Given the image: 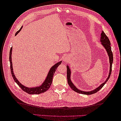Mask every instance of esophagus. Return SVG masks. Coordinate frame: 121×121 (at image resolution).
Returning <instances> with one entry per match:
<instances>
[{
	"label": "esophagus",
	"mask_w": 121,
	"mask_h": 121,
	"mask_svg": "<svg viewBox=\"0 0 121 121\" xmlns=\"http://www.w3.org/2000/svg\"><path fill=\"white\" fill-rule=\"evenodd\" d=\"M68 57H65L64 58V60L65 61H68Z\"/></svg>",
	"instance_id": "esophagus-1"
}]
</instances>
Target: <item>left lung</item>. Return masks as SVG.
I'll use <instances>...</instances> for the list:
<instances>
[{"mask_svg": "<svg viewBox=\"0 0 121 121\" xmlns=\"http://www.w3.org/2000/svg\"><path fill=\"white\" fill-rule=\"evenodd\" d=\"M100 41L101 42V44L102 45V46H103L104 47V48L106 49V51L107 52L108 56L109 57V64H110V68H109L110 69H109V72L108 77L107 78V79H106L105 81H104V82L102 83L99 86H98L97 88H96V89H94L92 91H81V90L78 89L77 88H76V87L72 82L71 80V69H69V65H67V68L68 83L69 84V86H70L71 88L76 92L83 94H86V95H91V94H94L95 93L97 92V91H98L100 89H101L102 87H103V86L104 85V84L107 83V82L109 79V77H110V76L111 75V72H112V61H113V54H112V50H111L110 41H109V40L108 38V37H107V36L105 35L104 32L103 31H102V33L101 34V37H100Z\"/></svg>", "mask_w": 121, "mask_h": 121, "instance_id": "1", "label": "left lung"}]
</instances>
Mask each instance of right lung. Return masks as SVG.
Wrapping results in <instances>:
<instances>
[{
  "mask_svg": "<svg viewBox=\"0 0 121 121\" xmlns=\"http://www.w3.org/2000/svg\"><path fill=\"white\" fill-rule=\"evenodd\" d=\"M23 26H22V27L20 28V30L17 31V32L16 33L15 35H17L18 33H19L20 31L21 30V29H22ZM12 49L13 47H12L10 48V52H9V61H10V71H11V73H12V75L13 77L14 80V81L16 82V83L19 86V87L21 88L25 92H27V93H29L30 94H39L41 93H43L46 91L47 90H48L49 87H50L51 84L52 83V78H53V76L54 75V74L55 72H56V69L58 66L61 64V61L58 62L56 64L53 65V66L50 68V70L49 72L48 73V74L47 75L46 78L45 80H44V82L41 84V85H40L39 86L37 87H31L29 88L28 87H26L22 85L18 80L17 78L16 77L15 75H14L13 72V64H12Z\"/></svg>",
  "mask_w": 121,
  "mask_h": 121,
  "instance_id": "obj_1",
  "label": "right lung"
}]
</instances>
